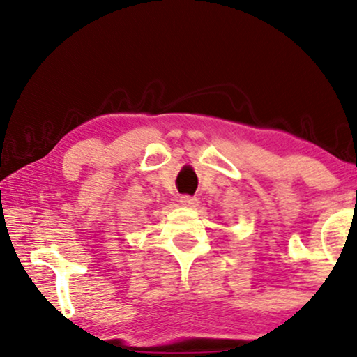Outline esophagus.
<instances>
[{
  "mask_svg": "<svg viewBox=\"0 0 357 357\" xmlns=\"http://www.w3.org/2000/svg\"><path fill=\"white\" fill-rule=\"evenodd\" d=\"M179 203H181L183 206H186V208H196L197 197L190 196V195H183L181 197H179Z\"/></svg>",
  "mask_w": 357,
  "mask_h": 357,
  "instance_id": "34e87169",
  "label": "esophagus"
}]
</instances>
